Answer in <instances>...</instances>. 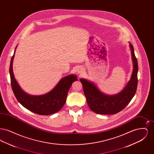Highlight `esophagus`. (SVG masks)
<instances>
[{
	"label": "esophagus",
	"mask_w": 154,
	"mask_h": 154,
	"mask_svg": "<svg viewBox=\"0 0 154 154\" xmlns=\"http://www.w3.org/2000/svg\"><path fill=\"white\" fill-rule=\"evenodd\" d=\"M83 72H84V70H83V69H82V68H79L77 69V72L78 74L82 73Z\"/></svg>",
	"instance_id": "1"
}]
</instances>
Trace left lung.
Masks as SVG:
<instances>
[{
	"instance_id": "8db88e82",
	"label": "left lung",
	"mask_w": 154,
	"mask_h": 154,
	"mask_svg": "<svg viewBox=\"0 0 154 154\" xmlns=\"http://www.w3.org/2000/svg\"><path fill=\"white\" fill-rule=\"evenodd\" d=\"M131 50L133 69L131 80L124 89L114 95L102 93L94 82L80 79L84 92L90 109L99 114H115L125 109L135 95L137 87L138 63L134 55V48L129 43Z\"/></svg>"
}]
</instances>
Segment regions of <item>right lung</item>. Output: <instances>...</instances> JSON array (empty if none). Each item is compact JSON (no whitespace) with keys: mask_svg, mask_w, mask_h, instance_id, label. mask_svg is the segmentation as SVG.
<instances>
[{"mask_svg":"<svg viewBox=\"0 0 154 154\" xmlns=\"http://www.w3.org/2000/svg\"><path fill=\"white\" fill-rule=\"evenodd\" d=\"M15 49L16 48L11 59L9 72L12 89L18 102L25 108L39 115L47 116L59 111L66 102L67 93L72 83L78 80L77 76L72 74L62 78L55 88L45 95H29L22 90L15 79L13 70V62Z\"/></svg>","mask_w":154,"mask_h":154,"instance_id":"right-lung-1","label":"right lung"}]
</instances>
